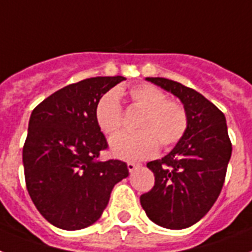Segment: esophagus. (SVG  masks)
I'll return each mask as SVG.
<instances>
[{
	"mask_svg": "<svg viewBox=\"0 0 252 252\" xmlns=\"http://www.w3.org/2000/svg\"><path fill=\"white\" fill-rule=\"evenodd\" d=\"M126 167H128V171H129V172H133V171H136L137 168H140L141 164H140V163H133V161H128V163H126Z\"/></svg>",
	"mask_w": 252,
	"mask_h": 252,
	"instance_id": "esophagus-1",
	"label": "esophagus"
}]
</instances>
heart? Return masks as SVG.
<instances>
[{
  "instance_id": "obj_1",
  "label": "heart",
  "mask_w": 252,
  "mask_h": 252,
  "mask_svg": "<svg viewBox=\"0 0 252 252\" xmlns=\"http://www.w3.org/2000/svg\"><path fill=\"white\" fill-rule=\"evenodd\" d=\"M118 89L103 94L95 105V122L106 136L122 129L123 108ZM133 106L141 108L136 133H123L111 140L112 153L123 159L141 160L157 154L159 144L165 149L179 142L188 129V114L180 102L167 98L151 84H138L128 91Z\"/></svg>"
}]
</instances>
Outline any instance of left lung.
I'll return each mask as SVG.
<instances>
[{"mask_svg":"<svg viewBox=\"0 0 252 252\" xmlns=\"http://www.w3.org/2000/svg\"><path fill=\"white\" fill-rule=\"evenodd\" d=\"M146 80L179 97L189 123L169 154L147 163L155 183L140 197L141 206L163 228H189L210 211L225 181L232 155L225 116L191 88L164 77Z\"/></svg>","mask_w":252,"mask_h":252,"instance_id":"8db88e82","label":"left lung"}]
</instances>
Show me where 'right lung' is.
I'll return each instance as SVG.
<instances>
[{"label": "right lung", "mask_w": 252, "mask_h": 252, "mask_svg": "<svg viewBox=\"0 0 252 252\" xmlns=\"http://www.w3.org/2000/svg\"><path fill=\"white\" fill-rule=\"evenodd\" d=\"M123 76H98L59 89L33 108L23 146L26 186L42 216L77 230L101 218L112 188L129 175L126 161H102L107 141L95 122L98 99Z\"/></svg>", "instance_id": "right-lung-1"}]
</instances>
